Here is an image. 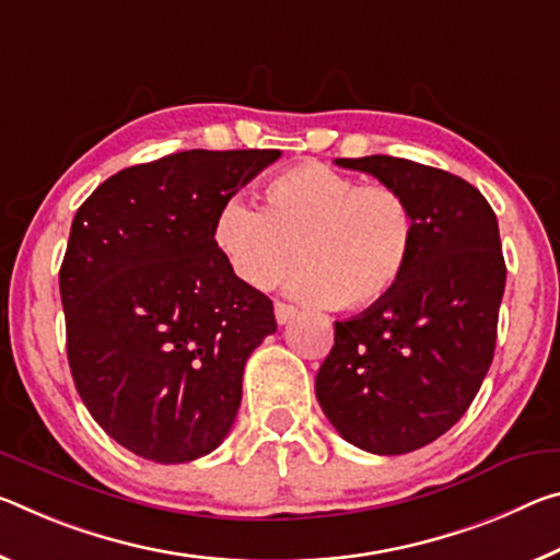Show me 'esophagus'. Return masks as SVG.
Here are the masks:
<instances>
[{
	"mask_svg": "<svg viewBox=\"0 0 560 560\" xmlns=\"http://www.w3.org/2000/svg\"><path fill=\"white\" fill-rule=\"evenodd\" d=\"M273 314H277V324L283 326V324H289L291 318L296 316V308L289 306V304H283V301H277V304H273Z\"/></svg>",
	"mask_w": 560,
	"mask_h": 560,
	"instance_id": "34e87169",
	"label": "esophagus"
}]
</instances>
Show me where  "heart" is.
<instances>
[{"mask_svg": "<svg viewBox=\"0 0 560 560\" xmlns=\"http://www.w3.org/2000/svg\"><path fill=\"white\" fill-rule=\"evenodd\" d=\"M214 244L229 271L256 291L281 287L299 264L294 294L316 306L361 312L396 291L411 261L416 217L404 191L361 184L322 162H304L264 186V207L221 201Z\"/></svg>", "mask_w": 560, "mask_h": 560, "instance_id": "obj_1", "label": "heart"}]
</instances>
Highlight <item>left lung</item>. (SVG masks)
<instances>
[{
  "label": "left lung",
  "instance_id": "obj_1",
  "mask_svg": "<svg viewBox=\"0 0 560 560\" xmlns=\"http://www.w3.org/2000/svg\"><path fill=\"white\" fill-rule=\"evenodd\" d=\"M336 164L404 191L416 244L392 296L334 324L316 398L353 446L408 454L466 413L493 361L505 289L499 221L476 186L443 168L386 154Z\"/></svg>",
  "mask_w": 560,
  "mask_h": 560
}]
</instances>
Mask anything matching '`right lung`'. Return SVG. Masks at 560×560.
Returning a JSON list of instances; mask_svg holds the SVG:
<instances>
[{"mask_svg": "<svg viewBox=\"0 0 560 560\" xmlns=\"http://www.w3.org/2000/svg\"><path fill=\"white\" fill-rule=\"evenodd\" d=\"M279 149H191L114 174L79 207L59 269L67 359L92 419L131 454L186 464L226 439L246 359L277 331L214 217Z\"/></svg>", "mask_w": 560, "mask_h": 560, "instance_id": "1", "label": "right lung"}]
</instances>
